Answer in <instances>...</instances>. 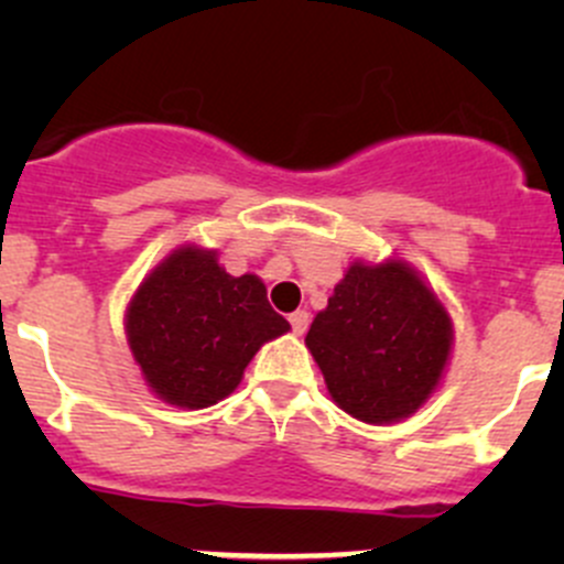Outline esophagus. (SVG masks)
Instances as JSON below:
<instances>
[{"label":"esophagus","instance_id":"obj_1","mask_svg":"<svg viewBox=\"0 0 564 564\" xmlns=\"http://www.w3.org/2000/svg\"><path fill=\"white\" fill-rule=\"evenodd\" d=\"M289 322H292V329L297 335H305V329H308V322H311V316H308V311H294L292 316H289Z\"/></svg>","mask_w":564,"mask_h":564}]
</instances>
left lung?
Instances as JSON below:
<instances>
[{
	"label": "left lung",
	"mask_w": 564,
	"mask_h": 564,
	"mask_svg": "<svg viewBox=\"0 0 564 564\" xmlns=\"http://www.w3.org/2000/svg\"><path fill=\"white\" fill-rule=\"evenodd\" d=\"M335 406L368 425L412 417L445 379L453 318L409 261L355 259L305 335Z\"/></svg>",
	"instance_id": "8db88e82"
}]
</instances>
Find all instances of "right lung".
<instances>
[{"instance_id": "right-lung-1", "label": "right lung", "mask_w": 564, "mask_h": 564, "mask_svg": "<svg viewBox=\"0 0 564 564\" xmlns=\"http://www.w3.org/2000/svg\"><path fill=\"white\" fill-rule=\"evenodd\" d=\"M289 329L259 275H229L218 250L196 242L152 267L124 308L141 379L180 409H207L231 395L256 351Z\"/></svg>"}]
</instances>
